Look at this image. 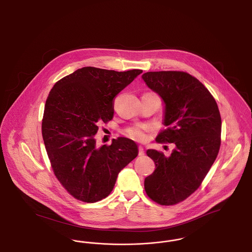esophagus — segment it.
I'll return each instance as SVG.
<instances>
[{"mask_svg": "<svg viewBox=\"0 0 252 252\" xmlns=\"http://www.w3.org/2000/svg\"><path fill=\"white\" fill-rule=\"evenodd\" d=\"M144 154H145V153H144V147H143L142 145H140V146H139V156L143 157Z\"/></svg>", "mask_w": 252, "mask_h": 252, "instance_id": "34e87169", "label": "esophagus"}]
</instances>
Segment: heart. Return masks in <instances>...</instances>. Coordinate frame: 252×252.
I'll return each instance as SVG.
<instances>
[{"mask_svg":"<svg viewBox=\"0 0 252 252\" xmlns=\"http://www.w3.org/2000/svg\"><path fill=\"white\" fill-rule=\"evenodd\" d=\"M145 129H146L145 126H136V127L129 128L127 130V134L135 140L143 141L145 138V133H144Z\"/></svg>","mask_w":252,"mask_h":252,"instance_id":"heart-1","label":"heart"}]
</instances>
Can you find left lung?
Returning a JSON list of instances; mask_svg holds the SVG:
<instances>
[{
	"label": "left lung",
	"mask_w": 252,
	"mask_h": 252,
	"mask_svg": "<svg viewBox=\"0 0 252 252\" xmlns=\"http://www.w3.org/2000/svg\"><path fill=\"white\" fill-rule=\"evenodd\" d=\"M142 78L164 104L167 127L156 138L174 143L171 155L148 149L156 164L144 180L147 195L160 205L186 199L201 184L220 148L221 117L216 100L199 80L184 72H145Z\"/></svg>",
	"instance_id": "8db88e82"
}]
</instances>
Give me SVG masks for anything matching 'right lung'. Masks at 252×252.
Masks as SVG:
<instances>
[{"label": "right lung", "instance_id": "1", "mask_svg": "<svg viewBox=\"0 0 252 252\" xmlns=\"http://www.w3.org/2000/svg\"><path fill=\"white\" fill-rule=\"evenodd\" d=\"M142 72L83 67L51 90L42 138L57 179L76 199L94 203L107 197L121 170L138 156L130 139L97 147L95 134L101 122L113 118V98Z\"/></svg>", "mask_w": 252, "mask_h": 252}]
</instances>
